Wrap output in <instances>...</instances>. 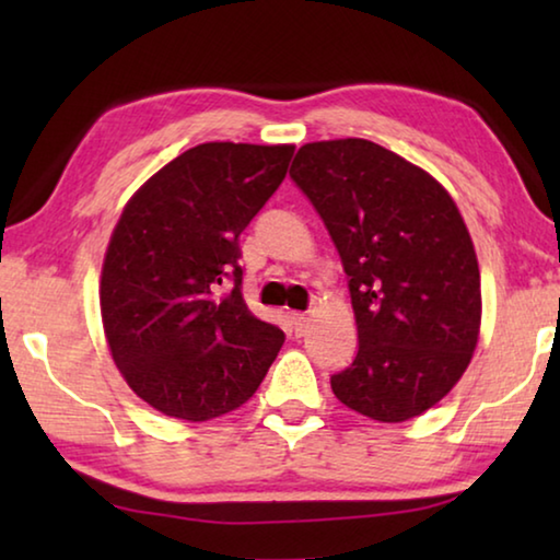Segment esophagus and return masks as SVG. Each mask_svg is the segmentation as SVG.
Masks as SVG:
<instances>
[{
  "instance_id": "esophagus-1",
  "label": "esophagus",
  "mask_w": 560,
  "mask_h": 560,
  "mask_svg": "<svg viewBox=\"0 0 560 560\" xmlns=\"http://www.w3.org/2000/svg\"><path fill=\"white\" fill-rule=\"evenodd\" d=\"M308 320H311L308 314H303V311H293V314H291V328H293V334H296V336L306 334Z\"/></svg>"
}]
</instances>
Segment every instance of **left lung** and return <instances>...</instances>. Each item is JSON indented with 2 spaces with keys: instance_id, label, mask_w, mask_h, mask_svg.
Returning <instances> with one entry per match:
<instances>
[{
  "instance_id": "1",
  "label": "left lung",
  "mask_w": 560,
  "mask_h": 560,
  "mask_svg": "<svg viewBox=\"0 0 560 560\" xmlns=\"http://www.w3.org/2000/svg\"><path fill=\"white\" fill-rule=\"evenodd\" d=\"M289 175L348 273L358 353L330 375L336 397L377 422L430 410L479 338V264L457 205L424 170L363 138L306 143Z\"/></svg>"
}]
</instances>
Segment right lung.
<instances>
[{
  "mask_svg": "<svg viewBox=\"0 0 560 560\" xmlns=\"http://www.w3.org/2000/svg\"><path fill=\"white\" fill-rule=\"evenodd\" d=\"M293 145L202 143L130 197L101 273L110 355L163 415L205 422L257 393L283 330L242 296L240 234L287 177Z\"/></svg>",
  "mask_w": 560,
  "mask_h": 560,
  "instance_id": "obj_1",
  "label": "right lung"
}]
</instances>
